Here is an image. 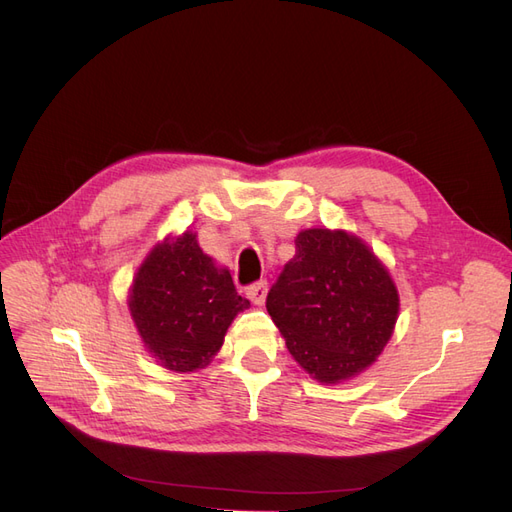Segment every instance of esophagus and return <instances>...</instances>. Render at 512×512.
<instances>
[{
	"mask_svg": "<svg viewBox=\"0 0 512 512\" xmlns=\"http://www.w3.org/2000/svg\"><path fill=\"white\" fill-rule=\"evenodd\" d=\"M267 290H269L267 282H256L252 286H247L245 294H247V297H250V301L254 305H262V303H265V299H267Z\"/></svg>",
	"mask_w": 512,
	"mask_h": 512,
	"instance_id": "34e87169",
	"label": "esophagus"
}]
</instances>
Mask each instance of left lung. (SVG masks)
I'll use <instances>...</instances> for the list:
<instances>
[{
    "mask_svg": "<svg viewBox=\"0 0 512 512\" xmlns=\"http://www.w3.org/2000/svg\"><path fill=\"white\" fill-rule=\"evenodd\" d=\"M277 277L267 312L286 348L322 384L352 380L389 344L399 316L393 277L352 232L307 228Z\"/></svg>",
    "mask_w": 512,
    "mask_h": 512,
    "instance_id": "1",
    "label": "left lung"
}]
</instances>
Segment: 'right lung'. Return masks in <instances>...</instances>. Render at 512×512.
I'll return each instance as SVG.
<instances>
[{
  "label": "right lung",
  "instance_id": "right-lung-1",
  "mask_svg": "<svg viewBox=\"0 0 512 512\" xmlns=\"http://www.w3.org/2000/svg\"><path fill=\"white\" fill-rule=\"evenodd\" d=\"M130 316L147 352L162 367L190 374L220 352L230 322L250 301L196 241V232L166 237L138 267L130 294Z\"/></svg>",
  "mask_w": 512,
  "mask_h": 512
}]
</instances>
